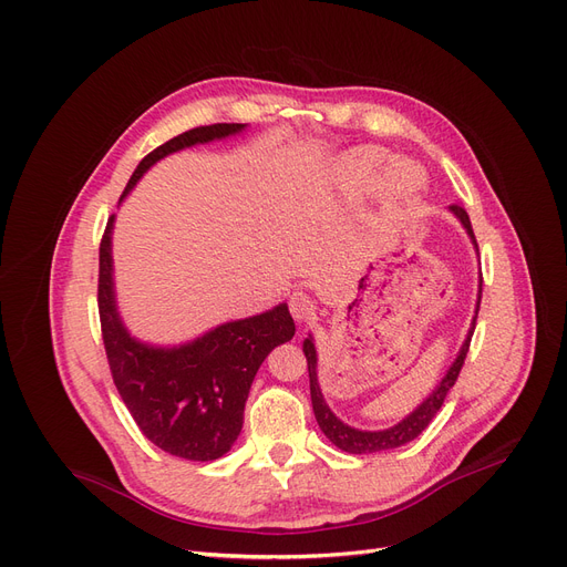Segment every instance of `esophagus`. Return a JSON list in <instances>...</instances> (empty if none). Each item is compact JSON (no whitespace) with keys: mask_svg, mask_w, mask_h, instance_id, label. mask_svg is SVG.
<instances>
[{"mask_svg":"<svg viewBox=\"0 0 567 567\" xmlns=\"http://www.w3.org/2000/svg\"><path fill=\"white\" fill-rule=\"evenodd\" d=\"M315 310L317 306L306 291H293L289 296V312L296 321H310L315 317Z\"/></svg>","mask_w":567,"mask_h":567,"instance_id":"34e87169","label":"esophagus"}]
</instances>
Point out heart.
<instances>
[{
    "label": "heart",
    "mask_w": 567,
    "mask_h": 567,
    "mask_svg": "<svg viewBox=\"0 0 567 567\" xmlns=\"http://www.w3.org/2000/svg\"><path fill=\"white\" fill-rule=\"evenodd\" d=\"M331 176L342 188L372 184L374 195L389 208L404 206L425 188V174L419 165L406 158L389 161V152L381 146H355L338 156L331 165Z\"/></svg>",
    "instance_id": "b5f03b06"
}]
</instances>
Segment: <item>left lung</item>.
<instances>
[{
    "mask_svg": "<svg viewBox=\"0 0 567 567\" xmlns=\"http://www.w3.org/2000/svg\"><path fill=\"white\" fill-rule=\"evenodd\" d=\"M451 212L460 218V223L464 225L466 234L471 236V241L475 246V250H478V244H475V234H473V227H471V220H468V214L464 212V208L460 204H453ZM481 296H483V276H481V289H478V303H475V317L471 321V329H468V336L457 353L455 363L451 365V370L445 372V377L441 379V383L436 385V389L432 391V395L415 409L411 411L406 419L389 430H381V432H363V430H355V427H349L344 425L338 415L329 409V404H326L323 395H321V389H319V381H317V349H315V342H312V336L306 338L303 342V353L308 359V374H310V398H312V409H315V419L321 427V432L329 436V441H333L340 451L344 453H351V455H368V453H381V451H391V449H398V445H404L409 441H413L415 436H419L436 415V411L441 409L445 395H449V391L455 385L457 377H460V370L464 365V359L468 353V344H471V336L475 331V319H478V310H481Z\"/></svg>",
    "mask_w": 567,
    "mask_h": 567,
    "instance_id": "8db88e82",
    "label": "left lung"
}]
</instances>
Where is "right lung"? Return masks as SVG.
Listing matches in <instances>:
<instances>
[{
    "label": "right lung",
    "instance_id": "right-lung-1",
    "mask_svg": "<svg viewBox=\"0 0 567 567\" xmlns=\"http://www.w3.org/2000/svg\"><path fill=\"white\" fill-rule=\"evenodd\" d=\"M246 124H212L186 131L144 156L122 199L161 158L186 146L241 133ZM118 199V202H122ZM110 216L99 255V315L110 372L133 421L161 451L190 462L223 457L244 427L252 379L278 344L293 338L287 303L227 321L182 347H152L126 331L116 312L112 282Z\"/></svg>",
    "mask_w": 567,
    "mask_h": 567
}]
</instances>
